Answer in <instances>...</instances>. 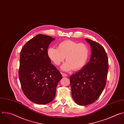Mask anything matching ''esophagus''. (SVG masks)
Instances as JSON below:
<instances>
[{
    "label": "esophagus",
    "instance_id": "esophagus-1",
    "mask_svg": "<svg viewBox=\"0 0 124 124\" xmlns=\"http://www.w3.org/2000/svg\"><path fill=\"white\" fill-rule=\"evenodd\" d=\"M61 74H62V76H63V77H67V74H65V73H61Z\"/></svg>",
    "mask_w": 124,
    "mask_h": 124
}]
</instances>
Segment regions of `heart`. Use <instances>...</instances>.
<instances>
[{
    "instance_id": "heart-1",
    "label": "heart",
    "mask_w": 124,
    "mask_h": 124,
    "mask_svg": "<svg viewBox=\"0 0 124 124\" xmlns=\"http://www.w3.org/2000/svg\"><path fill=\"white\" fill-rule=\"evenodd\" d=\"M89 53L87 45L70 40L60 43L57 48L50 47L47 50L49 58L56 66L60 65L65 57L66 62L61 68L66 72L72 69L78 70L83 68L88 61Z\"/></svg>"
}]
</instances>
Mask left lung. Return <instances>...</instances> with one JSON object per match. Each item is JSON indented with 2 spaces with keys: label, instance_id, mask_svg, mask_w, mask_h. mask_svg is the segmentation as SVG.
<instances>
[{
  "label": "left lung",
  "instance_id": "8db88e82",
  "mask_svg": "<svg viewBox=\"0 0 124 124\" xmlns=\"http://www.w3.org/2000/svg\"><path fill=\"white\" fill-rule=\"evenodd\" d=\"M85 40L91 48L90 60L70 78L73 99L80 105L91 104L99 98L106 84L108 69V55L103 47L94 41Z\"/></svg>",
  "mask_w": 124,
  "mask_h": 124
}]
</instances>
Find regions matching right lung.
Segmentation results:
<instances>
[{"instance_id": "obj_1", "label": "right lung", "mask_w": 124, "mask_h": 124, "mask_svg": "<svg viewBox=\"0 0 124 124\" xmlns=\"http://www.w3.org/2000/svg\"><path fill=\"white\" fill-rule=\"evenodd\" d=\"M55 40L38 34L22 48L19 77L22 90L33 102L46 104L54 99L56 89L62 76L47 55L49 44Z\"/></svg>"}]
</instances>
